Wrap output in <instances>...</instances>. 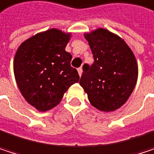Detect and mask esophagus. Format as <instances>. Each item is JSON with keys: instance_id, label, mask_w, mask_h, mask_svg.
I'll use <instances>...</instances> for the list:
<instances>
[{"instance_id": "1", "label": "esophagus", "mask_w": 154, "mask_h": 154, "mask_svg": "<svg viewBox=\"0 0 154 154\" xmlns=\"http://www.w3.org/2000/svg\"><path fill=\"white\" fill-rule=\"evenodd\" d=\"M78 73H79L80 76H82V67L78 68Z\"/></svg>"}]
</instances>
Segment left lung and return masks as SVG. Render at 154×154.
I'll return each instance as SVG.
<instances>
[{
    "mask_svg": "<svg viewBox=\"0 0 154 154\" xmlns=\"http://www.w3.org/2000/svg\"><path fill=\"white\" fill-rule=\"evenodd\" d=\"M94 63H85L80 85L91 104L104 112L122 107L133 92L138 77L135 56L127 44L114 33L98 29L85 33Z\"/></svg>",
    "mask_w": 154,
    "mask_h": 154,
    "instance_id": "left-lung-1",
    "label": "left lung"
}]
</instances>
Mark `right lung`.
<instances>
[{"mask_svg":"<svg viewBox=\"0 0 154 154\" xmlns=\"http://www.w3.org/2000/svg\"><path fill=\"white\" fill-rule=\"evenodd\" d=\"M71 33L51 29L38 33L18 48L13 70L24 99L38 111L57 106L80 76L71 66L72 54L65 51Z\"/></svg>","mask_w":154,"mask_h":154,"instance_id":"obj_1","label":"right lung"}]
</instances>
